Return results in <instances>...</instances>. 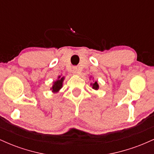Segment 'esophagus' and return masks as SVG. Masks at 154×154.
<instances>
[{
	"mask_svg": "<svg viewBox=\"0 0 154 154\" xmlns=\"http://www.w3.org/2000/svg\"><path fill=\"white\" fill-rule=\"evenodd\" d=\"M79 72V69L77 67H73V69H72V73L74 75H78Z\"/></svg>",
	"mask_w": 154,
	"mask_h": 154,
	"instance_id": "obj_1",
	"label": "esophagus"
}]
</instances>
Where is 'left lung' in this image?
<instances>
[{
	"mask_svg": "<svg viewBox=\"0 0 154 154\" xmlns=\"http://www.w3.org/2000/svg\"><path fill=\"white\" fill-rule=\"evenodd\" d=\"M91 78V77H90V79ZM91 86L93 90H95V91H98V90L99 89V85L98 84V82H97V81H95L94 82H91Z\"/></svg>",
	"mask_w": 154,
	"mask_h": 154,
	"instance_id": "left-lung-1",
	"label": "left lung"
}]
</instances>
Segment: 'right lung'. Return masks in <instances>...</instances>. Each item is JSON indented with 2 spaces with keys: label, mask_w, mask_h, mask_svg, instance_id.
Returning <instances> with one entry per match:
<instances>
[{
  "label": "right lung",
  "mask_w": 154,
  "mask_h": 154,
  "mask_svg": "<svg viewBox=\"0 0 154 154\" xmlns=\"http://www.w3.org/2000/svg\"><path fill=\"white\" fill-rule=\"evenodd\" d=\"M65 77H63L62 75L58 76V78L56 80H55L53 82V85L51 88V91L53 93H59L60 90L63 87V82L64 80Z\"/></svg>",
  "instance_id": "add662e5"
}]
</instances>
